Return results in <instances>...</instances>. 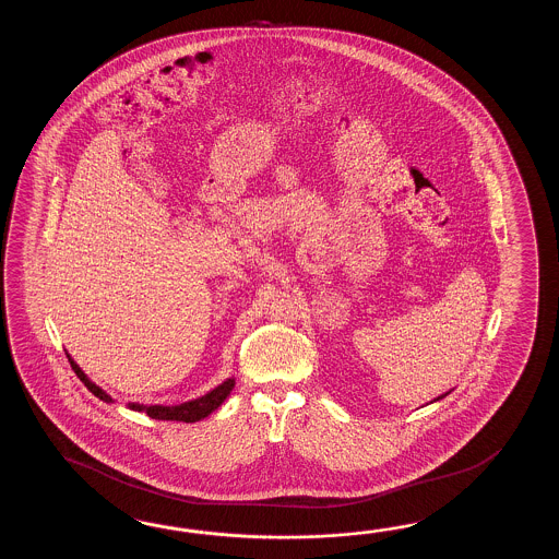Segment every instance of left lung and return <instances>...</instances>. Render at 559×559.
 <instances>
[{
  "instance_id": "8db88e82",
  "label": "left lung",
  "mask_w": 559,
  "mask_h": 559,
  "mask_svg": "<svg viewBox=\"0 0 559 559\" xmlns=\"http://www.w3.org/2000/svg\"><path fill=\"white\" fill-rule=\"evenodd\" d=\"M448 393H450V392L441 393V395H438V397H436V400H433V402H440V400H443V397H445V395H448ZM433 402H431V404H433Z\"/></svg>"
}]
</instances>
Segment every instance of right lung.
<instances>
[{
    "label": "right lung",
    "mask_w": 559,
    "mask_h": 559,
    "mask_svg": "<svg viewBox=\"0 0 559 559\" xmlns=\"http://www.w3.org/2000/svg\"><path fill=\"white\" fill-rule=\"evenodd\" d=\"M68 359H70V364H72L75 376H78L80 380L84 381L85 388H87L90 392L94 393L95 397H99V400H102V402H106V404H114V402H116L109 393L104 392L99 385H95L94 381L90 380V378L85 376L84 369L80 368V366L73 361V357L70 356V354H68ZM234 385H236V378H227L224 383H219V385L214 388L212 392L205 393V395L198 397V400L186 402V404H128V407H130V409H135V412H145V414L152 417V419H162V421H186V424H193V421H200L203 417L210 416V414L215 412L219 405L224 404V400H226L229 392L234 390Z\"/></svg>",
    "instance_id": "add662e5"
}]
</instances>
